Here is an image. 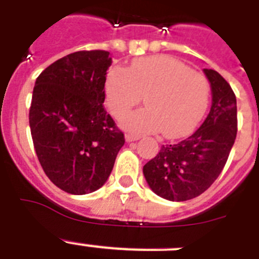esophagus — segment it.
Returning <instances> with one entry per match:
<instances>
[{
	"label": "esophagus",
	"instance_id": "1",
	"mask_svg": "<svg viewBox=\"0 0 259 259\" xmlns=\"http://www.w3.org/2000/svg\"><path fill=\"white\" fill-rule=\"evenodd\" d=\"M141 138V136L138 134H134V133H127L126 136H125V139H126V142H133V141H138Z\"/></svg>",
	"mask_w": 259,
	"mask_h": 259
}]
</instances>
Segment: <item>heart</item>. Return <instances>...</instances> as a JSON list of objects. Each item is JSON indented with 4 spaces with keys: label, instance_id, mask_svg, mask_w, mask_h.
I'll return each instance as SVG.
<instances>
[{
    "label": "heart",
    "instance_id": "1",
    "mask_svg": "<svg viewBox=\"0 0 259 259\" xmlns=\"http://www.w3.org/2000/svg\"><path fill=\"white\" fill-rule=\"evenodd\" d=\"M147 108L129 114L122 126L137 133L157 132L167 138L188 134L208 105L210 86L203 74L168 56L136 60L129 66L113 67L105 79V103L117 118L142 102Z\"/></svg>",
    "mask_w": 259,
    "mask_h": 259
}]
</instances>
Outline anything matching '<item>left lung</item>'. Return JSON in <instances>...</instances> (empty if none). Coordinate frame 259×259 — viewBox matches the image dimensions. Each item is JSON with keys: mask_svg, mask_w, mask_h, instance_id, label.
Returning <instances> with one entry per match:
<instances>
[{"mask_svg": "<svg viewBox=\"0 0 259 259\" xmlns=\"http://www.w3.org/2000/svg\"><path fill=\"white\" fill-rule=\"evenodd\" d=\"M203 71L212 95L207 117L185 139L161 146L143 167L152 192L168 201H188L206 192L223 170L237 134L235 92L218 71Z\"/></svg>", "mask_w": 259, "mask_h": 259, "instance_id": "obj_1", "label": "left lung"}]
</instances>
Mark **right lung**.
<instances>
[{"instance_id":"1","label":"right lung","mask_w":259,"mask_h":259,"mask_svg":"<svg viewBox=\"0 0 259 259\" xmlns=\"http://www.w3.org/2000/svg\"><path fill=\"white\" fill-rule=\"evenodd\" d=\"M109 52L79 51L49 65L37 79L30 107L33 147L42 169L70 194L102 188L125 143L105 111Z\"/></svg>"}]
</instances>
